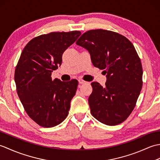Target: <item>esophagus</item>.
Returning a JSON list of instances; mask_svg holds the SVG:
<instances>
[{
  "label": "esophagus",
  "instance_id": "1",
  "mask_svg": "<svg viewBox=\"0 0 160 160\" xmlns=\"http://www.w3.org/2000/svg\"><path fill=\"white\" fill-rule=\"evenodd\" d=\"M78 82H79V83H80V84H83L87 83V82H86V81H84V80H82V79H80L79 80H78Z\"/></svg>",
  "mask_w": 160,
  "mask_h": 160
}]
</instances>
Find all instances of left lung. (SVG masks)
Returning <instances> with one entry per match:
<instances>
[{"mask_svg": "<svg viewBox=\"0 0 160 160\" xmlns=\"http://www.w3.org/2000/svg\"><path fill=\"white\" fill-rule=\"evenodd\" d=\"M76 45L86 49L93 66L107 73L104 87L91 83V115L107 125L122 123L134 109L143 83L141 60L133 45L120 33L104 29L84 33Z\"/></svg>", "mask_w": 160, "mask_h": 160, "instance_id": "left-lung-1", "label": "left lung"}]
</instances>
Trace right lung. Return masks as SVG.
<instances>
[{"label":"right lung","mask_w":160,"mask_h":160,"mask_svg":"<svg viewBox=\"0 0 160 160\" xmlns=\"http://www.w3.org/2000/svg\"><path fill=\"white\" fill-rule=\"evenodd\" d=\"M80 34L73 31L40 35L30 40L20 55L14 74L17 93L26 113L42 127L58 125L69 114L78 81L53 80L52 72Z\"/></svg>","instance_id":"add662e5"}]
</instances>
